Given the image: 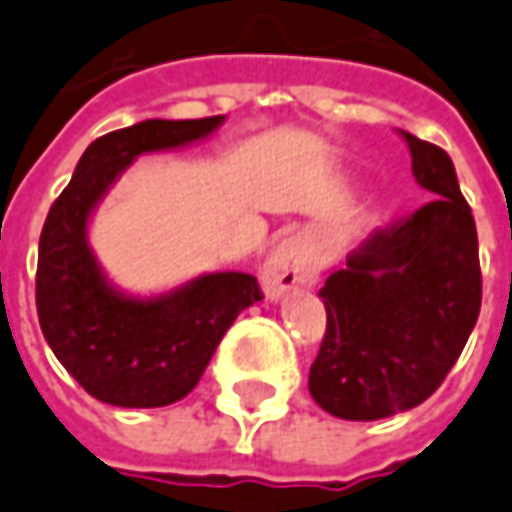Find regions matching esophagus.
<instances>
[{"mask_svg":"<svg viewBox=\"0 0 512 512\" xmlns=\"http://www.w3.org/2000/svg\"><path fill=\"white\" fill-rule=\"evenodd\" d=\"M318 259L304 236H287L267 256L262 267V287L267 298H281L298 287H312L318 281Z\"/></svg>","mask_w":512,"mask_h":512,"instance_id":"obj_1","label":"esophagus"}]
</instances>
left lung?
<instances>
[{
	"label": "left lung",
	"mask_w": 512,
	"mask_h": 512,
	"mask_svg": "<svg viewBox=\"0 0 512 512\" xmlns=\"http://www.w3.org/2000/svg\"><path fill=\"white\" fill-rule=\"evenodd\" d=\"M411 174L431 197L346 256L318 296L327 332L310 394L341 420H383L440 389L482 307L479 239L451 157L403 132Z\"/></svg>",
	"instance_id": "left-lung-1"
}]
</instances>
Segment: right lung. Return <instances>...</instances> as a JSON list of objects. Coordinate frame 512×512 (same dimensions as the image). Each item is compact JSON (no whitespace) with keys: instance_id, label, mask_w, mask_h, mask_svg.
<instances>
[{"instance_id":"add662e5","label":"right lung","mask_w":512,"mask_h":512,"mask_svg":"<svg viewBox=\"0 0 512 512\" xmlns=\"http://www.w3.org/2000/svg\"><path fill=\"white\" fill-rule=\"evenodd\" d=\"M225 115L143 120L98 137L53 202L39 239L36 310L50 349L95 400L157 408L183 400L236 315L262 301L250 273H202L160 296H132L106 279L89 248V219L140 154L211 137Z\"/></svg>"}]
</instances>
